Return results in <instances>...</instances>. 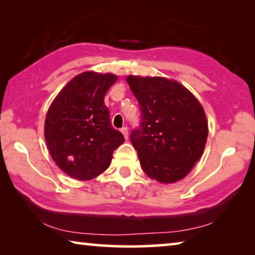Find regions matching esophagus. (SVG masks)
<instances>
[{
	"label": "esophagus",
	"instance_id": "34e87169",
	"mask_svg": "<svg viewBox=\"0 0 255 255\" xmlns=\"http://www.w3.org/2000/svg\"><path fill=\"white\" fill-rule=\"evenodd\" d=\"M120 131L123 132V135H124L125 138H126V139H127V138H128V128H127V127H123L122 129H120Z\"/></svg>",
	"mask_w": 255,
	"mask_h": 255
}]
</instances>
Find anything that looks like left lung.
<instances>
[{
    "mask_svg": "<svg viewBox=\"0 0 255 255\" xmlns=\"http://www.w3.org/2000/svg\"><path fill=\"white\" fill-rule=\"evenodd\" d=\"M127 83L140 110L130 140L150 179L173 183L201 157L208 125L199 101L176 81L130 75Z\"/></svg>",
    "mask_w": 255,
    "mask_h": 255,
    "instance_id": "left-lung-1",
    "label": "left lung"
}]
</instances>
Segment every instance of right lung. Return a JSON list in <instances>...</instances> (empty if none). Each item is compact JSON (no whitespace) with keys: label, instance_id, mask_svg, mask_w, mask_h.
I'll list each match as a JSON object with an SVG mask.
<instances>
[{"label":"right lung","instance_id":"obj_1","mask_svg":"<svg viewBox=\"0 0 255 255\" xmlns=\"http://www.w3.org/2000/svg\"><path fill=\"white\" fill-rule=\"evenodd\" d=\"M114 74L85 72L63 88L51 103L45 138L51 157L66 174L91 180L106 171L124 135L112 127L105 96Z\"/></svg>","mask_w":255,"mask_h":255}]
</instances>
